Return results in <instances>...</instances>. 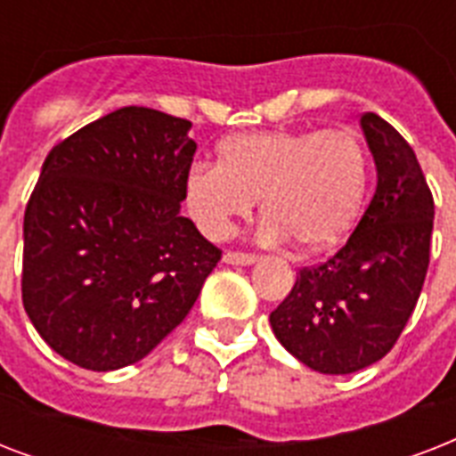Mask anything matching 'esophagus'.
Masks as SVG:
<instances>
[{"mask_svg":"<svg viewBox=\"0 0 456 456\" xmlns=\"http://www.w3.org/2000/svg\"><path fill=\"white\" fill-rule=\"evenodd\" d=\"M222 260L227 265H241V267H246V265L256 263L257 256H253V253H239V250H227Z\"/></svg>","mask_w":456,"mask_h":456,"instance_id":"34e87169","label":"esophagus"}]
</instances>
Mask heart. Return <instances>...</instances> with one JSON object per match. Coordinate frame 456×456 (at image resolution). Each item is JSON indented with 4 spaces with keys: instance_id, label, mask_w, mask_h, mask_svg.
Listing matches in <instances>:
<instances>
[{
    "instance_id": "b5f03b06",
    "label": "heart",
    "mask_w": 456,
    "mask_h": 456,
    "mask_svg": "<svg viewBox=\"0 0 456 456\" xmlns=\"http://www.w3.org/2000/svg\"><path fill=\"white\" fill-rule=\"evenodd\" d=\"M369 186L367 149L350 127L253 130L217 146V165L196 163L184 200L208 239H227L263 200V236L307 253L336 246L360 217Z\"/></svg>"
}]
</instances>
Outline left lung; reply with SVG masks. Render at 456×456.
<instances>
[{
  "label": "left lung",
  "mask_w": 456,
  "mask_h": 456,
  "mask_svg": "<svg viewBox=\"0 0 456 456\" xmlns=\"http://www.w3.org/2000/svg\"><path fill=\"white\" fill-rule=\"evenodd\" d=\"M376 191L338 253L303 267L270 314L279 343L319 374H353L390 353L431 260L433 193L411 146L376 113L360 120Z\"/></svg>",
  "instance_id": "obj_1"
}]
</instances>
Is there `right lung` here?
<instances>
[{"label":"right lung","mask_w":456,"mask_h":456,"mask_svg":"<svg viewBox=\"0 0 456 456\" xmlns=\"http://www.w3.org/2000/svg\"><path fill=\"white\" fill-rule=\"evenodd\" d=\"M191 123L125 106L46 156L23 220V307L92 371L134 364L182 324L222 250L179 215Z\"/></svg>","instance_id":"obj_1"}]
</instances>
